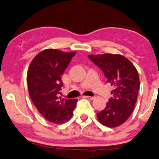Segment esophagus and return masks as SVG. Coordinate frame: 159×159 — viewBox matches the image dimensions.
I'll return each instance as SVG.
<instances>
[{
    "instance_id": "esophagus-1",
    "label": "esophagus",
    "mask_w": 159,
    "mask_h": 159,
    "mask_svg": "<svg viewBox=\"0 0 159 159\" xmlns=\"http://www.w3.org/2000/svg\"><path fill=\"white\" fill-rule=\"evenodd\" d=\"M84 98H87V99L89 100H93L94 98V97H91V96H84Z\"/></svg>"
}]
</instances>
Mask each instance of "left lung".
Wrapping results in <instances>:
<instances>
[{
  "mask_svg": "<svg viewBox=\"0 0 159 159\" xmlns=\"http://www.w3.org/2000/svg\"><path fill=\"white\" fill-rule=\"evenodd\" d=\"M88 58L101 68L107 82L114 87L113 97L97 117L108 127L119 126L127 120L136 105L140 86L138 71L128 58L119 54L89 55Z\"/></svg>",
  "mask_w": 159,
  "mask_h": 159,
  "instance_id": "left-lung-1",
  "label": "left lung"
}]
</instances>
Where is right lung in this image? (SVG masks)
I'll return each instance as SVG.
<instances>
[{"mask_svg":"<svg viewBox=\"0 0 159 159\" xmlns=\"http://www.w3.org/2000/svg\"><path fill=\"white\" fill-rule=\"evenodd\" d=\"M76 52L45 49L35 56L26 75L29 94L40 114L51 123L61 124L72 116L77 99L58 97L64 73Z\"/></svg>","mask_w":159,"mask_h":159,"instance_id":"add662e5","label":"right lung"}]
</instances>
